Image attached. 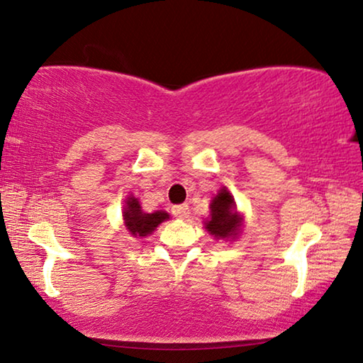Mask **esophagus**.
<instances>
[{"mask_svg":"<svg viewBox=\"0 0 363 363\" xmlns=\"http://www.w3.org/2000/svg\"><path fill=\"white\" fill-rule=\"evenodd\" d=\"M172 213H174V216L178 217V219H186L189 216V208L188 204H177L172 208Z\"/></svg>","mask_w":363,"mask_h":363,"instance_id":"esophagus-1","label":"esophagus"}]
</instances>
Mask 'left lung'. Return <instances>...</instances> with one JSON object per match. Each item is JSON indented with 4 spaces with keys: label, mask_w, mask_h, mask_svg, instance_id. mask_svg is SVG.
Wrapping results in <instances>:
<instances>
[{
    "label": "left lung",
    "mask_w": 363,
    "mask_h": 363,
    "mask_svg": "<svg viewBox=\"0 0 363 363\" xmlns=\"http://www.w3.org/2000/svg\"><path fill=\"white\" fill-rule=\"evenodd\" d=\"M209 219L204 220V227L214 238H235L242 228L243 217L237 213L235 201L227 188H220L216 198L211 201Z\"/></svg>",
    "instance_id": "1"
}]
</instances>
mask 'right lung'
Wrapping results in <instances>:
<instances>
[{"mask_svg": "<svg viewBox=\"0 0 363 363\" xmlns=\"http://www.w3.org/2000/svg\"><path fill=\"white\" fill-rule=\"evenodd\" d=\"M170 219L169 213L165 211H155V213H144L139 204L138 198L131 194L125 199L123 208V220L125 225L133 237H147L155 230V227L162 224L164 220Z\"/></svg>", "mask_w": 363, "mask_h": 363, "instance_id": "obj_1", "label": "right lung"}]
</instances>
